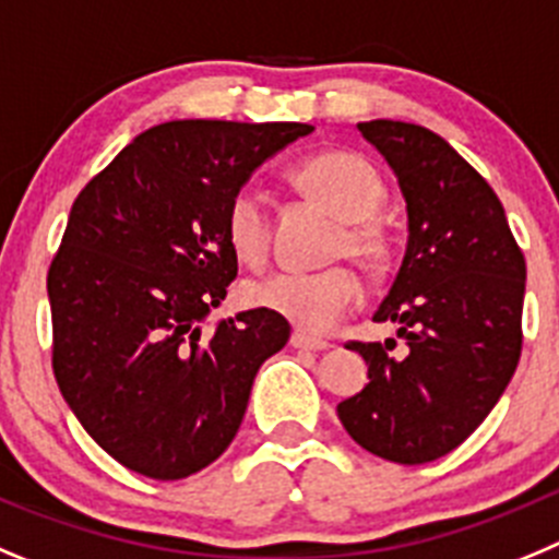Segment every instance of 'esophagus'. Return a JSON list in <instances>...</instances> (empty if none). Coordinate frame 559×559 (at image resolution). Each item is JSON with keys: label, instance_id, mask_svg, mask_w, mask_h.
Returning <instances> with one entry per match:
<instances>
[{"label": "esophagus", "instance_id": "obj_1", "mask_svg": "<svg viewBox=\"0 0 559 559\" xmlns=\"http://www.w3.org/2000/svg\"><path fill=\"white\" fill-rule=\"evenodd\" d=\"M289 342H292V348H300V350H329L331 348L329 340L309 336V334H304V331H295Z\"/></svg>", "mask_w": 559, "mask_h": 559}]
</instances>
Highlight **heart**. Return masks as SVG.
Wrapping results in <instances>:
<instances>
[{"instance_id":"1","label":"heart","mask_w":559,"mask_h":559,"mask_svg":"<svg viewBox=\"0 0 559 559\" xmlns=\"http://www.w3.org/2000/svg\"><path fill=\"white\" fill-rule=\"evenodd\" d=\"M292 183L340 219L331 259H354L367 273H381L390 261V236L376 214L386 198L384 180L361 155L329 150L292 169ZM225 239L245 264H264L270 255V223L255 189H239L225 209ZM361 281L350 267L323 273H275L245 286L255 309H267L309 334H325L361 304Z\"/></svg>"}]
</instances>
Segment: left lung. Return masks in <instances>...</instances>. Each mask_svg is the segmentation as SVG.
<instances>
[{
    "label": "left lung",
    "mask_w": 559,
    "mask_h": 559,
    "mask_svg": "<svg viewBox=\"0 0 559 559\" xmlns=\"http://www.w3.org/2000/svg\"><path fill=\"white\" fill-rule=\"evenodd\" d=\"M399 178L409 217L404 261L373 314L395 340L348 342L365 390L336 406L361 449L424 465L474 435L521 359L526 261L501 200L442 135L409 122L356 124Z\"/></svg>",
    "instance_id": "1"
}]
</instances>
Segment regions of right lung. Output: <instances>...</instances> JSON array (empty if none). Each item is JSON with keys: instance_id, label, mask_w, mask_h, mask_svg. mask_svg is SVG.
Segmentation results:
<instances>
[{"instance_id": "1", "label": "right lung", "mask_w": 559, "mask_h": 559, "mask_svg": "<svg viewBox=\"0 0 559 559\" xmlns=\"http://www.w3.org/2000/svg\"><path fill=\"white\" fill-rule=\"evenodd\" d=\"M300 122L178 119L135 135L78 194L49 264L52 370L69 409L117 462L175 481L239 431L264 359L289 340L267 309L200 323L236 278L225 209Z\"/></svg>"}]
</instances>
